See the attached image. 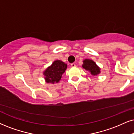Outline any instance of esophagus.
Returning <instances> with one entry per match:
<instances>
[{
    "mask_svg": "<svg viewBox=\"0 0 134 134\" xmlns=\"http://www.w3.org/2000/svg\"><path fill=\"white\" fill-rule=\"evenodd\" d=\"M71 67H73V68L76 66V64H75V63H71Z\"/></svg>",
    "mask_w": 134,
    "mask_h": 134,
    "instance_id": "34e87169",
    "label": "esophagus"
}]
</instances>
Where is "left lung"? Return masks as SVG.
<instances>
[{
    "instance_id": "8db88e82",
    "label": "left lung",
    "mask_w": 134,
    "mask_h": 134,
    "mask_svg": "<svg viewBox=\"0 0 134 134\" xmlns=\"http://www.w3.org/2000/svg\"><path fill=\"white\" fill-rule=\"evenodd\" d=\"M82 68L88 71L91 72L92 75L96 76L99 74L100 71L99 67L97 65L96 63L90 59H86L83 61V64L82 65Z\"/></svg>"
}]
</instances>
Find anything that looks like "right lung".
Here are the masks:
<instances>
[{
	"label": "right lung",
	"instance_id": "right-lung-1",
	"mask_svg": "<svg viewBox=\"0 0 134 134\" xmlns=\"http://www.w3.org/2000/svg\"><path fill=\"white\" fill-rule=\"evenodd\" d=\"M67 68V64L61 60H56L51 66L44 71V80L47 83L54 84L58 82L62 78V75Z\"/></svg>",
	"mask_w": 134,
	"mask_h": 134
}]
</instances>
